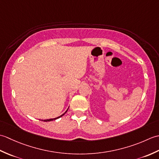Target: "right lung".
Segmentation results:
<instances>
[{
    "label": "right lung",
    "instance_id": "1",
    "mask_svg": "<svg viewBox=\"0 0 159 159\" xmlns=\"http://www.w3.org/2000/svg\"><path fill=\"white\" fill-rule=\"evenodd\" d=\"M67 110H68V109H67V111H66V112L65 113H64L63 114H62L61 115V116H59V117H56V118H53V119H49V120H42V121H52V120H57V119H58V118H59V117H62L63 116V115L64 114H65L66 112H67Z\"/></svg>",
    "mask_w": 159,
    "mask_h": 159
}]
</instances>
